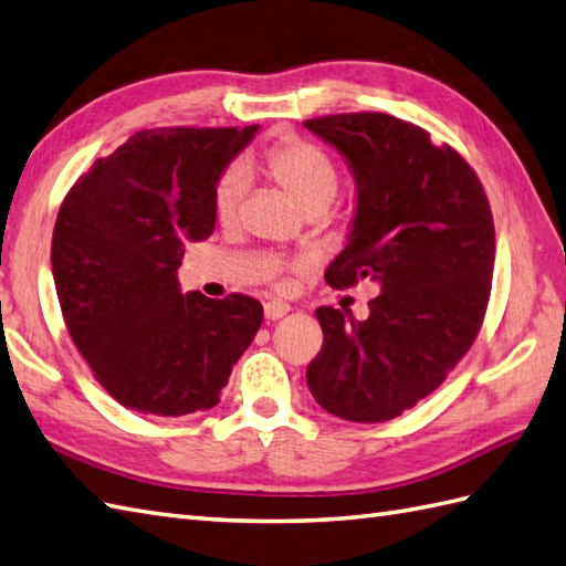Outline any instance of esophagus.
I'll return each instance as SVG.
<instances>
[{
	"label": "esophagus",
	"instance_id": "34e87169",
	"mask_svg": "<svg viewBox=\"0 0 566 566\" xmlns=\"http://www.w3.org/2000/svg\"><path fill=\"white\" fill-rule=\"evenodd\" d=\"M289 311H292V308H289V304H282V301H268V304H265V318L268 321H280V318H284Z\"/></svg>",
	"mask_w": 566,
	"mask_h": 566
}]
</instances>
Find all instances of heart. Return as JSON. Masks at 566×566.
Returning <instances> with one entry per match:
<instances>
[{
  "instance_id": "1",
  "label": "heart",
  "mask_w": 566,
  "mask_h": 566,
  "mask_svg": "<svg viewBox=\"0 0 566 566\" xmlns=\"http://www.w3.org/2000/svg\"><path fill=\"white\" fill-rule=\"evenodd\" d=\"M265 174L304 209V212H325L339 188L337 168L323 149L304 139H289L268 151L262 161ZM248 190V170L233 164L221 174L214 188V212L223 223L239 217Z\"/></svg>"
}]
</instances>
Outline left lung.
<instances>
[{"instance_id":"1","label":"left lung","mask_w":566,"mask_h":566,"mask_svg":"<svg viewBox=\"0 0 566 566\" xmlns=\"http://www.w3.org/2000/svg\"><path fill=\"white\" fill-rule=\"evenodd\" d=\"M304 125L343 156L357 188L325 282L378 286L366 321L315 311L323 349L308 390L335 417L388 422L437 390L478 337L494 270L490 202L475 170L412 123L345 113Z\"/></svg>"}]
</instances>
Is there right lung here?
I'll return each instance as SVG.
<instances>
[{
	"label": "right lung",
	"instance_id": "1",
	"mask_svg": "<svg viewBox=\"0 0 566 566\" xmlns=\"http://www.w3.org/2000/svg\"><path fill=\"white\" fill-rule=\"evenodd\" d=\"M255 133L258 125L142 129L64 197L50 251L64 323L127 410H209L260 331L255 298L182 294L178 282L186 243L217 227L221 174Z\"/></svg>",
	"mask_w": 566,
	"mask_h": 566
}]
</instances>
